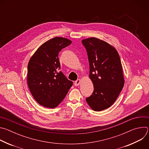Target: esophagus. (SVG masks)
Returning <instances> with one entry per match:
<instances>
[{"mask_svg": "<svg viewBox=\"0 0 149 149\" xmlns=\"http://www.w3.org/2000/svg\"><path fill=\"white\" fill-rule=\"evenodd\" d=\"M80 83H81V79H77V81H75V82H74V86H78L80 84Z\"/></svg>", "mask_w": 149, "mask_h": 149, "instance_id": "34e87169", "label": "esophagus"}]
</instances>
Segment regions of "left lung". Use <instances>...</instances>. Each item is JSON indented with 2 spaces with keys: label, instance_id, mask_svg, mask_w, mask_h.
Segmentation results:
<instances>
[{
  "label": "left lung",
  "instance_id": "obj_1",
  "mask_svg": "<svg viewBox=\"0 0 149 149\" xmlns=\"http://www.w3.org/2000/svg\"><path fill=\"white\" fill-rule=\"evenodd\" d=\"M82 43L87 52L89 77L94 88L86 101L94 111H102L113 104L124 87L120 56L114 47L100 39H85Z\"/></svg>",
  "mask_w": 149,
  "mask_h": 149
}]
</instances>
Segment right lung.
I'll use <instances>...</instances> for the list:
<instances>
[{"instance_id":"add662e5","label":"right lung","mask_w":149,"mask_h":149,"mask_svg":"<svg viewBox=\"0 0 149 149\" xmlns=\"http://www.w3.org/2000/svg\"><path fill=\"white\" fill-rule=\"evenodd\" d=\"M72 43L65 38L55 37L41 45L31 56L28 65L27 82L36 102L46 108L54 109L64 99L72 82L60 69L58 54Z\"/></svg>"}]
</instances>
